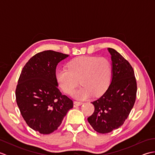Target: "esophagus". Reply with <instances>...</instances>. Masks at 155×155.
Masks as SVG:
<instances>
[{
	"label": "esophagus",
	"instance_id": "1",
	"mask_svg": "<svg viewBox=\"0 0 155 155\" xmlns=\"http://www.w3.org/2000/svg\"><path fill=\"white\" fill-rule=\"evenodd\" d=\"M82 104H83V103H81V102H80V101H74V103H73L74 107H77L78 106H80V105H81Z\"/></svg>",
	"mask_w": 155,
	"mask_h": 155
}]
</instances>
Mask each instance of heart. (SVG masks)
Here are the masks:
<instances>
[{
  "label": "heart",
  "mask_w": 155,
  "mask_h": 155,
  "mask_svg": "<svg viewBox=\"0 0 155 155\" xmlns=\"http://www.w3.org/2000/svg\"><path fill=\"white\" fill-rule=\"evenodd\" d=\"M111 64L105 57L81 56L68 63V69H61L57 73V80L64 93L72 94L80 83L82 87L75 97L86 99L92 94L99 96L109 85Z\"/></svg>",
  "instance_id": "1"
}]
</instances>
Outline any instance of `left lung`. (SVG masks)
I'll list each match as a JSON object with an SVG mask.
<instances>
[{
	"mask_svg": "<svg viewBox=\"0 0 155 155\" xmlns=\"http://www.w3.org/2000/svg\"><path fill=\"white\" fill-rule=\"evenodd\" d=\"M113 69L110 84L102 96L92 102L94 111L87 118L97 132L105 134L123 124L135 103L137 81L132 66L114 49L108 48Z\"/></svg>",
	"mask_w": 155,
	"mask_h": 155,
	"instance_id": "1",
	"label": "left lung"
}]
</instances>
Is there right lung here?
I'll return each instance as SVG.
<instances>
[{
  "label": "right lung",
  "mask_w": 155,
  "mask_h": 155,
  "mask_svg": "<svg viewBox=\"0 0 155 155\" xmlns=\"http://www.w3.org/2000/svg\"><path fill=\"white\" fill-rule=\"evenodd\" d=\"M68 57L45 51L31 57L24 66L16 88V101L29 127L41 134L53 133L62 123L73 101L58 88L56 68Z\"/></svg>",
  "instance_id": "right-lung-1"
}]
</instances>
